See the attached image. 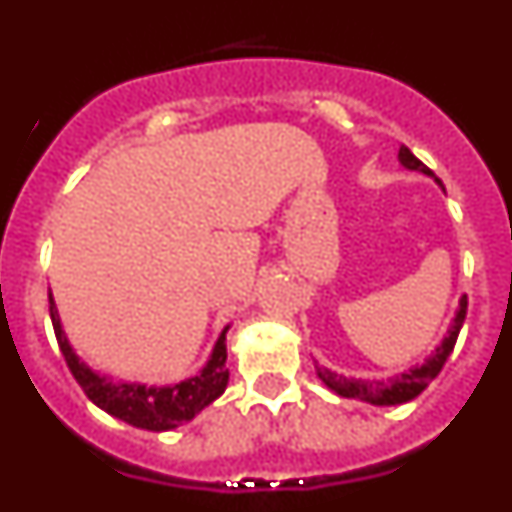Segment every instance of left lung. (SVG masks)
I'll use <instances>...</instances> for the list:
<instances>
[{
	"mask_svg": "<svg viewBox=\"0 0 512 512\" xmlns=\"http://www.w3.org/2000/svg\"><path fill=\"white\" fill-rule=\"evenodd\" d=\"M397 156H400V164L405 166V169L423 171V174L433 176V171L428 169L425 164H420L418 158L410 153V148L402 146ZM464 318H467V297H461L459 300V310H456L454 320H451V325H449V333L443 336L441 346H436V351H433V354L428 356L423 364L413 366L410 372L397 374V377L390 379V382L348 379V377H341V374H336V372H330V369H325V366H320L318 369V377L323 379L325 387L336 392V395L354 397V400L372 402V405H402V402L415 400V397H418L420 392H423L425 387H428V384L438 377V372L443 369V364H446L449 354L454 351L456 338H459V330H461V325H464Z\"/></svg>",
	"mask_w": 512,
	"mask_h": 512,
	"instance_id": "obj_1",
	"label": "left lung"
}]
</instances>
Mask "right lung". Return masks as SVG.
I'll use <instances>...</instances> for the list:
<instances>
[{
	"instance_id": "1",
	"label": "right lung",
	"mask_w": 512,
	"mask_h": 512,
	"mask_svg": "<svg viewBox=\"0 0 512 512\" xmlns=\"http://www.w3.org/2000/svg\"><path fill=\"white\" fill-rule=\"evenodd\" d=\"M48 302H51V320L53 330H56L58 348H61L63 359L69 364L71 374H74L81 390H84V395L97 408H102L104 413L115 415V418L125 420V423L135 425V428L156 433L171 431L176 425L189 423L194 415L205 410L210 402H215L217 397L223 395L225 387H228V369H225V359H228L225 333H228V328L220 333L210 359H207V364L202 366L197 377H189L179 384H169V387H146V384L112 382V379L92 372L76 356L69 338L63 333L53 295L48 297Z\"/></svg>"
}]
</instances>
